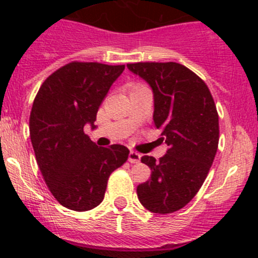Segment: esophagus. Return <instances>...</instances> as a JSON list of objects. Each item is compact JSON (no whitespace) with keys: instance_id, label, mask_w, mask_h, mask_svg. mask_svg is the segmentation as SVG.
<instances>
[{"instance_id":"1","label":"esophagus","mask_w":258,"mask_h":258,"mask_svg":"<svg viewBox=\"0 0 258 258\" xmlns=\"http://www.w3.org/2000/svg\"><path fill=\"white\" fill-rule=\"evenodd\" d=\"M140 158H142V155H140L139 153L134 152V150H130L129 157H128V160H129L130 163H139L140 162Z\"/></svg>"}]
</instances>
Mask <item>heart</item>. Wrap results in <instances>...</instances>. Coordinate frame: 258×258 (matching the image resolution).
<instances>
[{"mask_svg": "<svg viewBox=\"0 0 258 258\" xmlns=\"http://www.w3.org/2000/svg\"><path fill=\"white\" fill-rule=\"evenodd\" d=\"M140 86H142V85H134V86H133L132 89H135V88H140Z\"/></svg>", "mask_w": 258, "mask_h": 258, "instance_id": "1", "label": "heart"}]
</instances>
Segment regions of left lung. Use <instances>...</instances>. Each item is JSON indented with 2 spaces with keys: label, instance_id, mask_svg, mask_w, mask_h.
<instances>
[{
  "label": "left lung",
  "instance_id": "obj_1",
  "mask_svg": "<svg viewBox=\"0 0 258 258\" xmlns=\"http://www.w3.org/2000/svg\"><path fill=\"white\" fill-rule=\"evenodd\" d=\"M147 81L154 99V120L160 140L168 145L159 158L144 155L150 179L137 195L148 211L167 215L193 200L207 178L218 148V114L211 91L193 71L177 62L128 63Z\"/></svg>",
  "mask_w": 258,
  "mask_h": 258
}]
</instances>
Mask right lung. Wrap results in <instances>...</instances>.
<instances>
[{"label": "right lung", "instance_id": "right-lung-1", "mask_svg": "<svg viewBox=\"0 0 258 258\" xmlns=\"http://www.w3.org/2000/svg\"><path fill=\"white\" fill-rule=\"evenodd\" d=\"M124 65L70 62L41 85L30 115V137L42 177L58 203L84 212L104 200L111 173L126 162L129 149L98 147L84 133L96 129V113Z\"/></svg>", "mask_w": 258, "mask_h": 258}]
</instances>
